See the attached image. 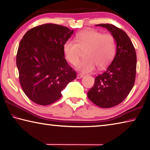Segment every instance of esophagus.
I'll return each mask as SVG.
<instances>
[{
	"instance_id": "esophagus-1",
	"label": "esophagus",
	"mask_w": 150,
	"mask_h": 150,
	"mask_svg": "<svg viewBox=\"0 0 150 150\" xmlns=\"http://www.w3.org/2000/svg\"><path fill=\"white\" fill-rule=\"evenodd\" d=\"M84 77V75L83 74H80V73H79V74H77V79H81L82 77Z\"/></svg>"
}]
</instances>
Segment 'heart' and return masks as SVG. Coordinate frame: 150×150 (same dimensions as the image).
I'll return each instance as SVG.
<instances>
[{
	"label": "heart",
	"instance_id": "obj_1",
	"mask_svg": "<svg viewBox=\"0 0 150 150\" xmlns=\"http://www.w3.org/2000/svg\"><path fill=\"white\" fill-rule=\"evenodd\" d=\"M115 40L111 34H102L96 30H86L76 35L75 40L69 39L64 45V52L67 60L75 66L81 52L86 51V59L76 66L79 71L92 72L96 67L101 69L108 66L115 53Z\"/></svg>",
	"mask_w": 150,
	"mask_h": 150
}]
</instances>
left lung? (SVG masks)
<instances>
[{
  "mask_svg": "<svg viewBox=\"0 0 150 150\" xmlns=\"http://www.w3.org/2000/svg\"><path fill=\"white\" fill-rule=\"evenodd\" d=\"M109 30L117 42V52L107 69L95 78L88 98L102 108L117 105L126 98L134 84L137 54L130 38L123 30L112 24L96 25Z\"/></svg>",
  "mask_w": 150,
  "mask_h": 150,
  "instance_id": "1",
  "label": "left lung"
}]
</instances>
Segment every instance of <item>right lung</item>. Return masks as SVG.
Listing matches in <instances>:
<instances>
[{
    "mask_svg": "<svg viewBox=\"0 0 150 150\" xmlns=\"http://www.w3.org/2000/svg\"><path fill=\"white\" fill-rule=\"evenodd\" d=\"M73 33L66 27L46 23L29 29L21 40L16 55L19 80L24 93L37 104L55 102L76 79L64 52L65 42Z\"/></svg>",
    "mask_w": 150,
    "mask_h": 150,
    "instance_id": "add662e5",
    "label": "right lung"
}]
</instances>
